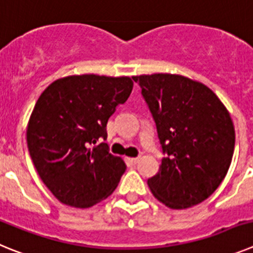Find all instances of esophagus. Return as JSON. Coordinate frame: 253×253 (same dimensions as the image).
<instances>
[{
	"instance_id": "obj_1",
	"label": "esophagus",
	"mask_w": 253,
	"mask_h": 253,
	"mask_svg": "<svg viewBox=\"0 0 253 253\" xmlns=\"http://www.w3.org/2000/svg\"><path fill=\"white\" fill-rule=\"evenodd\" d=\"M128 161H129V162H130V163H133V165H135V163H137L138 161H139V158H138V157H134V158H128Z\"/></svg>"
}]
</instances>
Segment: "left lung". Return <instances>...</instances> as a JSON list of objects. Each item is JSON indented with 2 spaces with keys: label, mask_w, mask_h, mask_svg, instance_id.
Listing matches in <instances>:
<instances>
[{
  "label": "left lung",
  "mask_w": 253,
  "mask_h": 253,
  "mask_svg": "<svg viewBox=\"0 0 253 253\" xmlns=\"http://www.w3.org/2000/svg\"><path fill=\"white\" fill-rule=\"evenodd\" d=\"M157 126L163 153L148 178L152 194L171 209L204 202L218 189L233 157V122L218 96L180 75L134 76Z\"/></svg>",
  "instance_id": "8db88e82"
}]
</instances>
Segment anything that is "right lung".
Returning <instances> with one entry per match:
<instances>
[{
    "label": "right lung",
    "mask_w": 253,
    "mask_h": 253,
    "mask_svg": "<svg viewBox=\"0 0 253 253\" xmlns=\"http://www.w3.org/2000/svg\"><path fill=\"white\" fill-rule=\"evenodd\" d=\"M131 90L130 77L81 75L59 78L40 95L26 142L40 178L60 203L90 208L116 189L126 166L99 140Z\"/></svg>",
    "instance_id": "obj_1"
}]
</instances>
